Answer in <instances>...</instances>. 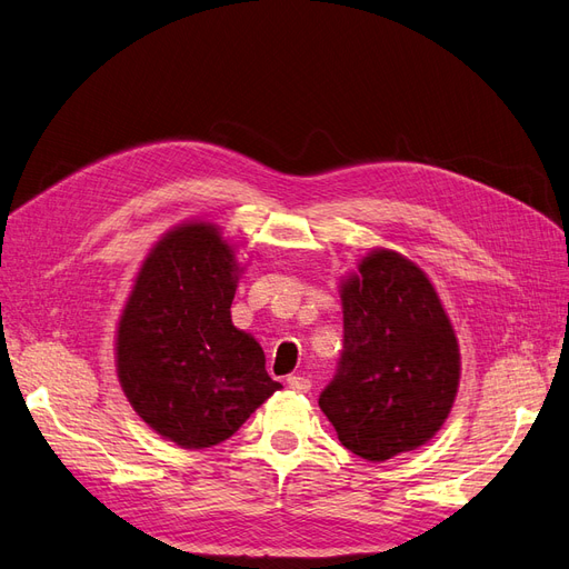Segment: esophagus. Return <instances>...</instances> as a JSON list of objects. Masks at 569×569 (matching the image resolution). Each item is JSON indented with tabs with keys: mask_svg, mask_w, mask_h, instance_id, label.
Masks as SVG:
<instances>
[{
	"mask_svg": "<svg viewBox=\"0 0 569 569\" xmlns=\"http://www.w3.org/2000/svg\"><path fill=\"white\" fill-rule=\"evenodd\" d=\"M287 387L306 393V391H311V380H308V377H301V375H289L287 377Z\"/></svg>",
	"mask_w": 569,
	"mask_h": 569,
	"instance_id": "1",
	"label": "esophagus"
}]
</instances>
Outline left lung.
<instances>
[{"label":"left lung","instance_id":"8db88e82","mask_svg":"<svg viewBox=\"0 0 569 569\" xmlns=\"http://www.w3.org/2000/svg\"><path fill=\"white\" fill-rule=\"evenodd\" d=\"M343 351L320 408L339 441L380 462L432 439L449 418L460 353L427 274L401 253L366 256L341 284Z\"/></svg>","mask_w":569,"mask_h":569}]
</instances>
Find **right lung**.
Masks as SVG:
<instances>
[{
  "label": "right lung",
  "instance_id": "obj_1",
  "mask_svg": "<svg viewBox=\"0 0 569 569\" xmlns=\"http://www.w3.org/2000/svg\"><path fill=\"white\" fill-rule=\"evenodd\" d=\"M239 263L211 222H184L151 249L118 322L128 401L182 449L230 439L282 385L261 343L232 325Z\"/></svg>",
  "mask_w": 569,
  "mask_h": 569
}]
</instances>
